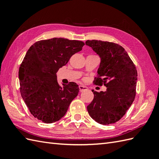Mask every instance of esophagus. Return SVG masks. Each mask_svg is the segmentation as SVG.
Wrapping results in <instances>:
<instances>
[{
    "label": "esophagus",
    "instance_id": "34e87169",
    "mask_svg": "<svg viewBox=\"0 0 159 159\" xmlns=\"http://www.w3.org/2000/svg\"><path fill=\"white\" fill-rule=\"evenodd\" d=\"M79 89L80 92H83V91H85L87 89V87L83 85H79Z\"/></svg>",
    "mask_w": 159,
    "mask_h": 159
}]
</instances>
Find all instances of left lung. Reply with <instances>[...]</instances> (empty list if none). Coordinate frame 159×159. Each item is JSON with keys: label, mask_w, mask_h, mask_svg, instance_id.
I'll use <instances>...</instances> for the list:
<instances>
[{"label": "left lung", "mask_w": 159, "mask_h": 159, "mask_svg": "<svg viewBox=\"0 0 159 159\" xmlns=\"http://www.w3.org/2000/svg\"><path fill=\"white\" fill-rule=\"evenodd\" d=\"M85 44L100 58L96 85L107 87L106 92L92 90L93 100L87 107L91 117L103 125L116 123L122 117L136 94V67L122 46L113 42L87 40Z\"/></svg>", "instance_id": "1"}]
</instances>
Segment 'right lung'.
I'll return each mask as SVG.
<instances>
[{
    "mask_svg": "<svg viewBox=\"0 0 159 159\" xmlns=\"http://www.w3.org/2000/svg\"><path fill=\"white\" fill-rule=\"evenodd\" d=\"M84 45L81 41L52 38L37 42L28 50L18 72L20 93L37 119L50 124L66 115L79 87L74 82L60 86L57 72Z\"/></svg>",
    "mask_w": 159,
    "mask_h": 159,
    "instance_id": "obj_1",
    "label": "right lung"
}]
</instances>
